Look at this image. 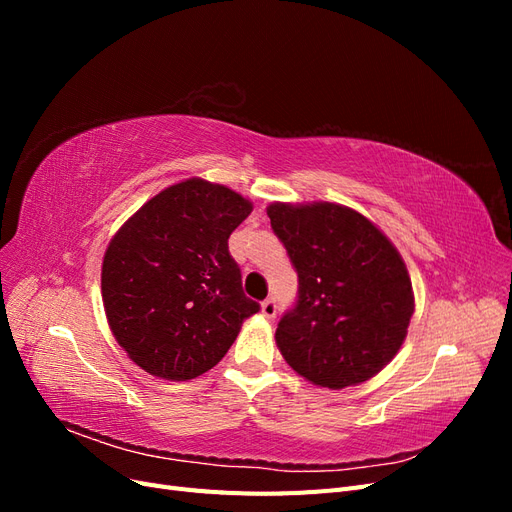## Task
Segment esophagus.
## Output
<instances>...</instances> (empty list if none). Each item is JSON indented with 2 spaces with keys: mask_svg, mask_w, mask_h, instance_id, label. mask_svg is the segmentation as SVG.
<instances>
[{
  "mask_svg": "<svg viewBox=\"0 0 512 512\" xmlns=\"http://www.w3.org/2000/svg\"><path fill=\"white\" fill-rule=\"evenodd\" d=\"M260 312H262V316H265V318L273 320V318L277 316V305H275V301H273V299L262 301V305H260Z\"/></svg>",
  "mask_w": 512,
  "mask_h": 512,
  "instance_id": "34e87169",
  "label": "esophagus"
}]
</instances>
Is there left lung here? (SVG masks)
Returning a JSON list of instances; mask_svg holds the SVG:
<instances>
[{"label":"left lung","instance_id":"left-lung-1","mask_svg":"<svg viewBox=\"0 0 512 512\" xmlns=\"http://www.w3.org/2000/svg\"><path fill=\"white\" fill-rule=\"evenodd\" d=\"M267 215L299 275L297 303L275 331L286 363L327 389L374 378L404 344L414 314L395 245L365 215L335 203H273Z\"/></svg>","mask_w":512,"mask_h":512}]
</instances>
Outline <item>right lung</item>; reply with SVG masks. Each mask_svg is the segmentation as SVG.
Segmentation results:
<instances>
[{"label": "right lung", "mask_w": 512, "mask_h": 512, "mask_svg": "<svg viewBox=\"0 0 512 512\" xmlns=\"http://www.w3.org/2000/svg\"><path fill=\"white\" fill-rule=\"evenodd\" d=\"M252 203L226 185L188 179L138 209L106 247L102 301L117 344L164 380H192L218 365L245 318L228 237Z\"/></svg>", "instance_id": "add662e5"}]
</instances>
